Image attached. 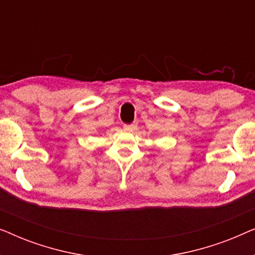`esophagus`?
<instances>
[{"label": "esophagus", "mask_w": 255, "mask_h": 255, "mask_svg": "<svg viewBox=\"0 0 255 255\" xmlns=\"http://www.w3.org/2000/svg\"><path fill=\"white\" fill-rule=\"evenodd\" d=\"M137 128V124H128V125H124L123 127V128L124 130H127V131H133L134 128Z\"/></svg>", "instance_id": "obj_1"}]
</instances>
